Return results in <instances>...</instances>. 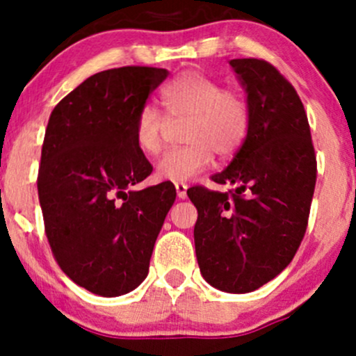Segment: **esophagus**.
Wrapping results in <instances>:
<instances>
[{
	"instance_id": "obj_1",
	"label": "esophagus",
	"mask_w": 356,
	"mask_h": 356,
	"mask_svg": "<svg viewBox=\"0 0 356 356\" xmlns=\"http://www.w3.org/2000/svg\"><path fill=\"white\" fill-rule=\"evenodd\" d=\"M175 191H177L179 200L188 198V184L186 182H175Z\"/></svg>"
}]
</instances>
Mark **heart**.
I'll use <instances>...</instances> for the list:
<instances>
[{
    "label": "heart",
    "mask_w": 356,
    "mask_h": 356,
    "mask_svg": "<svg viewBox=\"0 0 356 356\" xmlns=\"http://www.w3.org/2000/svg\"><path fill=\"white\" fill-rule=\"evenodd\" d=\"M161 105L170 120H188V145L172 148L158 160L156 174L165 181H189L210 167L215 153L229 156L239 149L250 129V105L239 91L201 72H184L163 86ZM167 118L146 103L132 124L136 146L145 155H156L163 146Z\"/></svg>",
    "instance_id": "obj_1"
}]
</instances>
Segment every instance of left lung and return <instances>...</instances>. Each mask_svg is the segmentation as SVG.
<instances>
[{
    "label": "left lung",
    "instance_id": "1",
    "mask_svg": "<svg viewBox=\"0 0 356 356\" xmlns=\"http://www.w3.org/2000/svg\"><path fill=\"white\" fill-rule=\"evenodd\" d=\"M250 129L227 168L215 174L229 193L193 188L195 248L204 281L225 293H251L293 260L308 224L317 160L300 96L275 67L238 58Z\"/></svg>",
    "mask_w": 356,
    "mask_h": 356
}]
</instances>
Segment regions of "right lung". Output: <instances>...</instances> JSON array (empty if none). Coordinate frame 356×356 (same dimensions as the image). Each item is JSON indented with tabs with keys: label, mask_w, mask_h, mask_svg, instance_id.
I'll list each match as a JSON object with an SVG mask.
<instances>
[{
	"label": "right lung",
	"mask_w": 356,
	"mask_h": 356,
	"mask_svg": "<svg viewBox=\"0 0 356 356\" xmlns=\"http://www.w3.org/2000/svg\"><path fill=\"white\" fill-rule=\"evenodd\" d=\"M167 75L153 67L99 72L49 115L38 175L46 236L60 268L99 296L131 293L145 281L175 201L170 182L132 189L153 170L132 124Z\"/></svg>",
	"instance_id": "add662e5"
}]
</instances>
